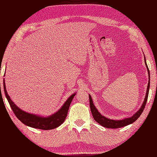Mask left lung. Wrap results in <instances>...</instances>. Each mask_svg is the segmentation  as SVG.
Here are the masks:
<instances>
[{
  "label": "left lung",
  "instance_id": "8db88e82",
  "mask_svg": "<svg viewBox=\"0 0 157 157\" xmlns=\"http://www.w3.org/2000/svg\"><path fill=\"white\" fill-rule=\"evenodd\" d=\"M144 62H145V65H146V69H147L148 73V86H147V90H146V96H145L144 102H143L141 107L140 108V109L137 112L134 113V114L133 115L132 117H130L124 118L123 119H119V120H114V119L106 118V117L102 115L101 113L98 112L97 109H96V106H94V103H93V101L92 99L91 96L89 94L90 106L91 113H92L93 117H94L95 121L96 122H98L100 125L103 126V127H105V128H111V129L120 128H122V127L132 124V123H133L135 121H136V120L138 119L139 117L141 115L142 113L143 112V111H144V109L146 102H147L149 89H150V71H149V69H148V67L147 66V63H146V61L145 56H144Z\"/></svg>",
  "mask_w": 157,
  "mask_h": 157
}]
</instances>
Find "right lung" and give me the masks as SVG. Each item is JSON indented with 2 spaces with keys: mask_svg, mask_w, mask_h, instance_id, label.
Masks as SVG:
<instances>
[{
  "mask_svg": "<svg viewBox=\"0 0 157 157\" xmlns=\"http://www.w3.org/2000/svg\"><path fill=\"white\" fill-rule=\"evenodd\" d=\"M3 87H4L6 98L7 99L13 113H15V116L17 117L19 121H21L23 124L31 127V128L44 130L55 129L61 125L64 122L66 117L67 115L69 106L71 105L72 100L74 98L76 94V93H74V94L70 96L64 104H63V105L57 111L49 116L43 117L37 114H33V113L25 112L19 108L11 101L10 96L8 95L7 91L6 90L5 79L3 80Z\"/></svg>",
  "mask_w": 157,
  "mask_h": 157,
  "instance_id": "1",
  "label": "right lung"
}]
</instances>
